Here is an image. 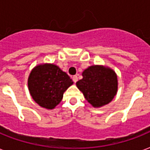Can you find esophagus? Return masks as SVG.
<instances>
[{
    "label": "esophagus",
    "mask_w": 150,
    "mask_h": 150,
    "mask_svg": "<svg viewBox=\"0 0 150 150\" xmlns=\"http://www.w3.org/2000/svg\"><path fill=\"white\" fill-rule=\"evenodd\" d=\"M72 79L73 81H74V83H76L78 81V77H77V75H74L72 77Z\"/></svg>",
    "instance_id": "obj_1"
}]
</instances>
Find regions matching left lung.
Instances as JSON below:
<instances>
[{
	"instance_id": "obj_1",
	"label": "left lung",
	"mask_w": 150,
	"mask_h": 150,
	"mask_svg": "<svg viewBox=\"0 0 150 150\" xmlns=\"http://www.w3.org/2000/svg\"><path fill=\"white\" fill-rule=\"evenodd\" d=\"M83 77L76 83V86L93 107L105 105L116 96L118 82L117 75L112 69L93 65L83 71Z\"/></svg>"
}]
</instances>
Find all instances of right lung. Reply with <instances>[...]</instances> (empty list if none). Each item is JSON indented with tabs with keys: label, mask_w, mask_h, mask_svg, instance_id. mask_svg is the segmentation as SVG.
<instances>
[{
	"label": "right lung",
	"mask_w": 150,
	"mask_h": 150,
	"mask_svg": "<svg viewBox=\"0 0 150 150\" xmlns=\"http://www.w3.org/2000/svg\"><path fill=\"white\" fill-rule=\"evenodd\" d=\"M73 84L72 80L60 67L43 64L33 68L28 78V89L38 105L52 109L61 101L65 90Z\"/></svg>",
	"instance_id": "obj_1"
}]
</instances>
